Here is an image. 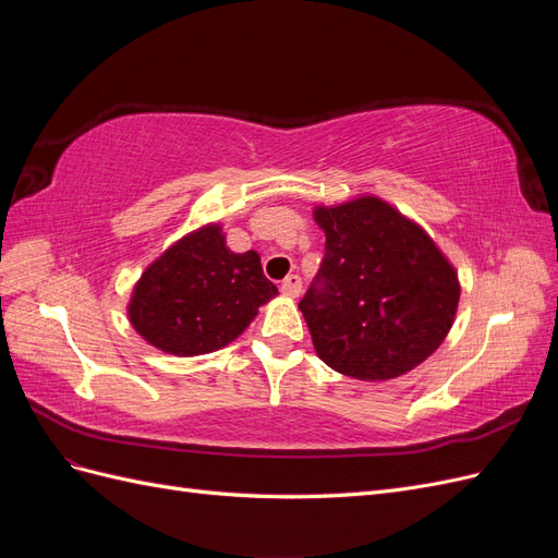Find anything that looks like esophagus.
<instances>
[{"instance_id":"1","label":"esophagus","mask_w":558,"mask_h":558,"mask_svg":"<svg viewBox=\"0 0 558 558\" xmlns=\"http://www.w3.org/2000/svg\"><path fill=\"white\" fill-rule=\"evenodd\" d=\"M281 293L289 298H298L302 293V279L298 275H289L281 281Z\"/></svg>"}]
</instances>
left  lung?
Listing matches in <instances>:
<instances>
[{
	"mask_svg": "<svg viewBox=\"0 0 558 558\" xmlns=\"http://www.w3.org/2000/svg\"><path fill=\"white\" fill-rule=\"evenodd\" d=\"M326 256L300 312L318 359L347 377L410 373L445 342L459 307V275L426 230L363 195L316 207Z\"/></svg>",
	"mask_w": 558,
	"mask_h": 558,
	"instance_id": "8db88e82",
	"label": "left lung"
}]
</instances>
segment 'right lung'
<instances>
[{
  "instance_id": "obj_1",
  "label": "right lung",
  "mask_w": 558,
  "mask_h": 558,
  "mask_svg": "<svg viewBox=\"0 0 558 558\" xmlns=\"http://www.w3.org/2000/svg\"><path fill=\"white\" fill-rule=\"evenodd\" d=\"M277 295L256 251L232 253L218 223L185 234L146 267L128 305L132 328L172 356L223 349Z\"/></svg>"
}]
</instances>
